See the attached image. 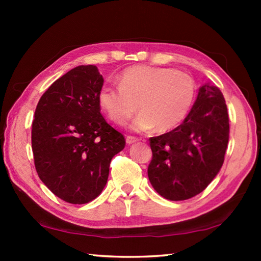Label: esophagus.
<instances>
[{"label":"esophagus","mask_w":261,"mask_h":261,"mask_svg":"<svg viewBox=\"0 0 261 261\" xmlns=\"http://www.w3.org/2000/svg\"><path fill=\"white\" fill-rule=\"evenodd\" d=\"M125 140H126V144L127 145H132V144L137 143V141H139L138 138H136V137H132V136H127Z\"/></svg>","instance_id":"1"}]
</instances>
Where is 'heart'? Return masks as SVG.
I'll use <instances>...</instances> for the list:
<instances>
[{"label": "heart", "mask_w": 261, "mask_h": 261, "mask_svg": "<svg viewBox=\"0 0 261 261\" xmlns=\"http://www.w3.org/2000/svg\"><path fill=\"white\" fill-rule=\"evenodd\" d=\"M118 86L106 84L98 102L106 115L123 125L137 107L141 112L131 123L134 131H168L184 121L193 103L196 86L188 73L169 68L136 65L117 78ZM137 106H135V103Z\"/></svg>", "instance_id": "1"}]
</instances>
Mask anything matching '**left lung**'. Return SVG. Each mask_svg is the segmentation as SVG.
<instances>
[{
	"label": "left lung",
	"instance_id": "obj_1",
	"mask_svg": "<svg viewBox=\"0 0 261 261\" xmlns=\"http://www.w3.org/2000/svg\"><path fill=\"white\" fill-rule=\"evenodd\" d=\"M149 140L148 179L160 196L178 201L204 191L223 165L229 140L227 105L219 87L202 85L182 124Z\"/></svg>",
	"mask_w": 261,
	"mask_h": 261
}]
</instances>
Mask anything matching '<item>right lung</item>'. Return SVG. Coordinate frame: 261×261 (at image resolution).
Masks as SVG:
<instances>
[{"label":"right lung","mask_w":261,"mask_h":261,"mask_svg":"<svg viewBox=\"0 0 261 261\" xmlns=\"http://www.w3.org/2000/svg\"><path fill=\"white\" fill-rule=\"evenodd\" d=\"M103 78L95 65H79L42 94L32 123L39 177L70 204H87L102 192L115 154L125 139L106 122L98 94Z\"/></svg>","instance_id":"right-lung-1"}]
</instances>
